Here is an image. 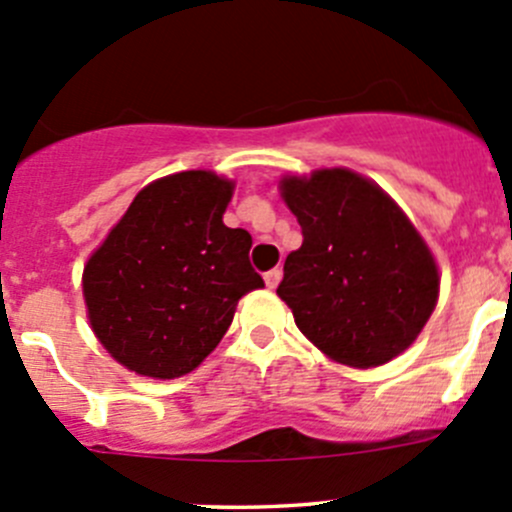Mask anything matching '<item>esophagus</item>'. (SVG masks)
<instances>
[{
    "label": "esophagus",
    "instance_id": "34e87169",
    "mask_svg": "<svg viewBox=\"0 0 512 512\" xmlns=\"http://www.w3.org/2000/svg\"><path fill=\"white\" fill-rule=\"evenodd\" d=\"M280 280H282V270H280V267H275V270L265 272V285L270 287V289H275L277 285H280Z\"/></svg>",
    "mask_w": 512,
    "mask_h": 512
}]
</instances>
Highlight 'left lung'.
Listing matches in <instances>:
<instances>
[{"instance_id":"1","label":"left lung","mask_w":512,"mask_h":512,"mask_svg":"<svg viewBox=\"0 0 512 512\" xmlns=\"http://www.w3.org/2000/svg\"><path fill=\"white\" fill-rule=\"evenodd\" d=\"M280 190L304 237L277 287L299 332L354 369L406 352L438 302V267L404 210L349 168L285 175Z\"/></svg>"}]
</instances>
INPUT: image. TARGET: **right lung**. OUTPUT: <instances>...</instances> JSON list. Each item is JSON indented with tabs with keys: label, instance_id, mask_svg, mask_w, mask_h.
<instances>
[{
	"label": "right lung",
	"instance_id": "add662e5",
	"mask_svg": "<svg viewBox=\"0 0 512 512\" xmlns=\"http://www.w3.org/2000/svg\"><path fill=\"white\" fill-rule=\"evenodd\" d=\"M232 190L210 170L153 180L86 262L91 329L126 369L188 374L225 337L240 297L265 287L250 232L223 223Z\"/></svg>",
	"mask_w": 512,
	"mask_h": 512
}]
</instances>
